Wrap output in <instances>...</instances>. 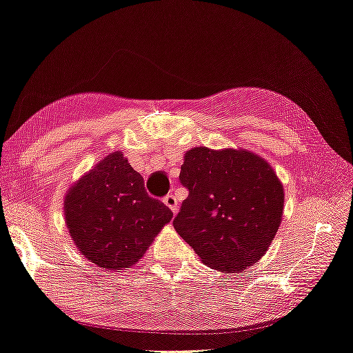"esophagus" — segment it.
Listing matches in <instances>:
<instances>
[{
	"instance_id": "esophagus-1",
	"label": "esophagus",
	"mask_w": 353,
	"mask_h": 353,
	"mask_svg": "<svg viewBox=\"0 0 353 353\" xmlns=\"http://www.w3.org/2000/svg\"><path fill=\"white\" fill-rule=\"evenodd\" d=\"M165 204H166V206L168 208H170L171 210H172V212H177V198L174 196V194H166V196H165Z\"/></svg>"
}]
</instances>
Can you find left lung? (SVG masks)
<instances>
[{
	"mask_svg": "<svg viewBox=\"0 0 353 353\" xmlns=\"http://www.w3.org/2000/svg\"><path fill=\"white\" fill-rule=\"evenodd\" d=\"M179 179L188 196L172 225L204 265L231 274L266 254L283 214V185L270 163L244 149L193 147Z\"/></svg>",
	"mask_w": 353,
	"mask_h": 353,
	"instance_id": "1",
	"label": "left lung"
}]
</instances>
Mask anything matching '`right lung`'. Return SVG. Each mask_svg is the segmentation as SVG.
<instances>
[{
	"instance_id": "right-lung-1",
	"label": "right lung",
	"mask_w": 353,
	"mask_h": 353,
	"mask_svg": "<svg viewBox=\"0 0 353 353\" xmlns=\"http://www.w3.org/2000/svg\"><path fill=\"white\" fill-rule=\"evenodd\" d=\"M171 219L122 152L104 157L65 196L66 227L79 252L108 271L136 265Z\"/></svg>"
}]
</instances>
